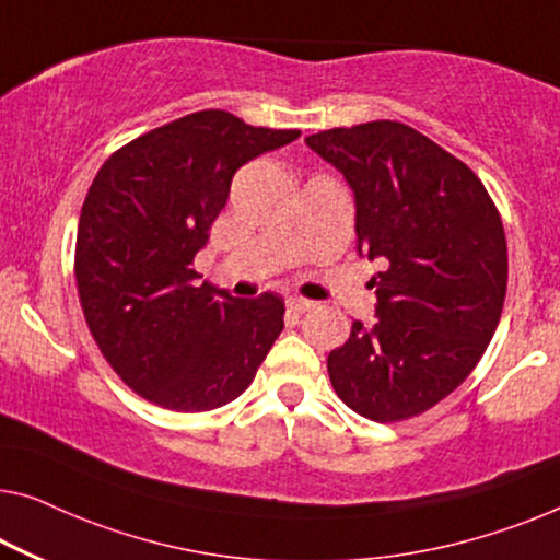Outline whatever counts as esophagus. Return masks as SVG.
<instances>
[{"mask_svg":"<svg viewBox=\"0 0 560 560\" xmlns=\"http://www.w3.org/2000/svg\"><path fill=\"white\" fill-rule=\"evenodd\" d=\"M287 308L294 314H306L308 308H314V302H308V299H302V296H289Z\"/></svg>","mask_w":560,"mask_h":560,"instance_id":"1","label":"esophagus"}]
</instances>
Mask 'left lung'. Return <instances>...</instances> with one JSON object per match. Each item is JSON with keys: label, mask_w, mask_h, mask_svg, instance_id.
Instances as JSON below:
<instances>
[{"label": "left lung", "mask_w": 560, "mask_h": 560, "mask_svg": "<svg viewBox=\"0 0 560 560\" xmlns=\"http://www.w3.org/2000/svg\"><path fill=\"white\" fill-rule=\"evenodd\" d=\"M354 194L357 252L380 258L377 322H354L327 370L341 402L399 422L447 397L493 339L508 287L498 208L463 161L405 122L306 138Z\"/></svg>", "instance_id": "obj_1"}]
</instances>
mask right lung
<instances>
[{
    "mask_svg": "<svg viewBox=\"0 0 560 560\" xmlns=\"http://www.w3.org/2000/svg\"><path fill=\"white\" fill-rule=\"evenodd\" d=\"M299 130L200 110L107 158L88 190L74 279L88 327L120 380L175 412L231 402L283 329V299H236L190 269L233 173Z\"/></svg>",
    "mask_w": 560,
    "mask_h": 560,
    "instance_id": "1",
    "label": "right lung"
}]
</instances>
